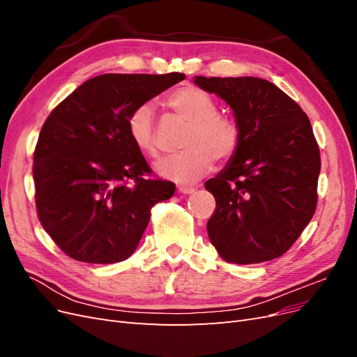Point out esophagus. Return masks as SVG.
I'll return each mask as SVG.
<instances>
[{
    "instance_id": "esophagus-1",
    "label": "esophagus",
    "mask_w": 357,
    "mask_h": 357,
    "mask_svg": "<svg viewBox=\"0 0 357 357\" xmlns=\"http://www.w3.org/2000/svg\"><path fill=\"white\" fill-rule=\"evenodd\" d=\"M178 192L180 193H192V192H195V188H192V186H178Z\"/></svg>"
}]
</instances>
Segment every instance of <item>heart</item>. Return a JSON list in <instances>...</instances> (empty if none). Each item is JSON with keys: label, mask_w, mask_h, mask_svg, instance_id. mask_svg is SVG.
I'll return each instance as SVG.
<instances>
[{"label": "heart", "mask_w": 357, "mask_h": 357, "mask_svg": "<svg viewBox=\"0 0 357 357\" xmlns=\"http://www.w3.org/2000/svg\"><path fill=\"white\" fill-rule=\"evenodd\" d=\"M167 104L189 123L183 137L185 150L159 160L155 169L160 177L190 185L211 171L214 159L229 160L241 144V126L234 117L220 114L213 96L197 86H183L171 92ZM126 128L132 144L146 156H158L155 142V113L150 104H142L129 113Z\"/></svg>", "instance_id": "1"}]
</instances>
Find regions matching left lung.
Listing matches in <instances>:
<instances>
[{
    "label": "left lung",
    "instance_id": "left-lung-1",
    "mask_svg": "<svg viewBox=\"0 0 357 357\" xmlns=\"http://www.w3.org/2000/svg\"><path fill=\"white\" fill-rule=\"evenodd\" d=\"M193 82L228 104L241 126L238 152L205 181L215 199L208 238L231 264L280 257L317 207L320 152L310 119L264 79L197 75Z\"/></svg>",
    "mask_w": 357,
    "mask_h": 357
}]
</instances>
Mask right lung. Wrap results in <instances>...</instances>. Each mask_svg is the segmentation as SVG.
<instances>
[{
	"label": "right lung",
	"instance_id": "right-lung-1",
	"mask_svg": "<svg viewBox=\"0 0 357 357\" xmlns=\"http://www.w3.org/2000/svg\"><path fill=\"white\" fill-rule=\"evenodd\" d=\"M185 74H102L58 104L43 125L32 176L40 223L67 256L116 264L134 253L155 204L176 185L152 178L126 121Z\"/></svg>",
	"mask_w": 357,
	"mask_h": 357
}]
</instances>
